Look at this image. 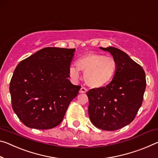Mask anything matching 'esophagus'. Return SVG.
Wrapping results in <instances>:
<instances>
[{"label":"esophagus","mask_w":158,"mask_h":158,"mask_svg":"<svg viewBox=\"0 0 158 158\" xmlns=\"http://www.w3.org/2000/svg\"><path fill=\"white\" fill-rule=\"evenodd\" d=\"M87 91H88V90H87L86 88H85V87H81V89H80L79 92L81 93V94H84V93H86Z\"/></svg>","instance_id":"34e87169"}]
</instances>
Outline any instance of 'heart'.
Segmentation results:
<instances>
[{
    "label": "heart",
    "instance_id": "1",
    "mask_svg": "<svg viewBox=\"0 0 158 158\" xmlns=\"http://www.w3.org/2000/svg\"><path fill=\"white\" fill-rule=\"evenodd\" d=\"M76 66L70 65L69 74L72 78L79 77V71L83 72L86 84L91 88L106 86L113 79L117 67L113 57L91 52L77 60Z\"/></svg>",
    "mask_w": 158,
    "mask_h": 158
}]
</instances>
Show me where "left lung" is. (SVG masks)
Returning a JSON list of instances; mask_svg holds the SVG:
<instances>
[{"instance_id":"left-lung-1","label":"left lung","mask_w":158,"mask_h":158,"mask_svg":"<svg viewBox=\"0 0 158 158\" xmlns=\"http://www.w3.org/2000/svg\"><path fill=\"white\" fill-rule=\"evenodd\" d=\"M101 49L110 52L117 67L110 83L86 93L89 114L97 128L115 131L129 124L136 117L146 90V74L140 64L121 50L114 47Z\"/></svg>"}]
</instances>
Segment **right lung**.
<instances>
[{"mask_svg": "<svg viewBox=\"0 0 158 158\" xmlns=\"http://www.w3.org/2000/svg\"><path fill=\"white\" fill-rule=\"evenodd\" d=\"M74 51L45 48L17 64L10 93L12 109L25 126L50 129L61 123L81 89L67 79Z\"/></svg>", "mask_w": 158, "mask_h": 158, "instance_id": "1", "label": "right lung"}]
</instances>
